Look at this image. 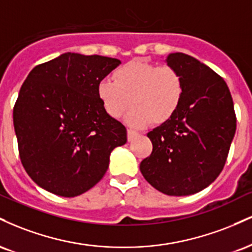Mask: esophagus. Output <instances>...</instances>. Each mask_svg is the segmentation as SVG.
<instances>
[{
	"mask_svg": "<svg viewBox=\"0 0 252 252\" xmlns=\"http://www.w3.org/2000/svg\"><path fill=\"white\" fill-rule=\"evenodd\" d=\"M137 135H138L137 131H135V130H132V129H128V140L129 141H131L132 138Z\"/></svg>",
	"mask_w": 252,
	"mask_h": 252,
	"instance_id": "obj_1",
	"label": "esophagus"
}]
</instances>
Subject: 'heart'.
<instances>
[{
  "label": "heart",
  "instance_id": "obj_1",
  "mask_svg": "<svg viewBox=\"0 0 252 252\" xmlns=\"http://www.w3.org/2000/svg\"><path fill=\"white\" fill-rule=\"evenodd\" d=\"M97 96L111 118H120L130 103L126 121L134 126L168 121L180 106L184 82L178 71L168 65L158 66L146 60H132L104 78L97 85Z\"/></svg>",
  "mask_w": 252,
  "mask_h": 252
}]
</instances>
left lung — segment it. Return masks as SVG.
<instances>
[{"mask_svg": "<svg viewBox=\"0 0 252 252\" xmlns=\"http://www.w3.org/2000/svg\"><path fill=\"white\" fill-rule=\"evenodd\" d=\"M166 63L180 73L184 97L175 114L147 134L153 152L140 170L164 194L189 195L224 168L236 132L235 108L226 83L209 66L185 53H170Z\"/></svg>", "mask_w": 252, "mask_h": 252, "instance_id": "8db88e82", "label": "left lung"}]
</instances>
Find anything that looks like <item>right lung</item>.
Listing matches in <instances>:
<instances>
[{
    "label": "right lung",
    "instance_id": "1",
    "mask_svg": "<svg viewBox=\"0 0 252 252\" xmlns=\"http://www.w3.org/2000/svg\"><path fill=\"white\" fill-rule=\"evenodd\" d=\"M120 63L67 52L30 72L13 121L22 166L37 186L66 198L83 194L105 174L112 150L126 144V126L97 96L98 83Z\"/></svg>",
    "mask_w": 252,
    "mask_h": 252
}]
</instances>
